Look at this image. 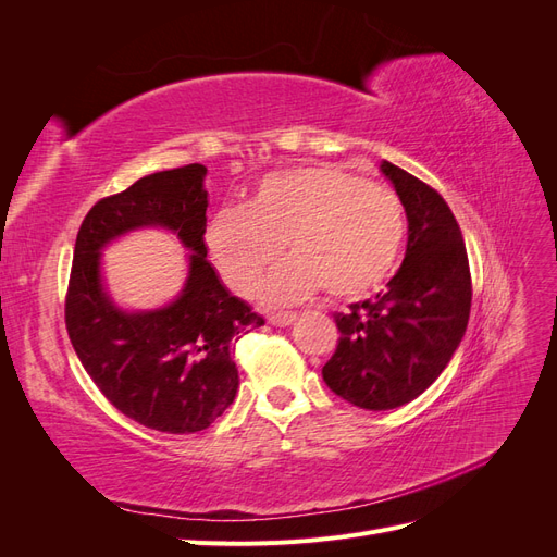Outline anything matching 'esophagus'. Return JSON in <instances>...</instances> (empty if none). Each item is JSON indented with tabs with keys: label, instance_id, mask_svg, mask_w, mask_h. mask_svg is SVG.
Segmentation results:
<instances>
[{
	"label": "esophagus",
	"instance_id": "esophagus-1",
	"mask_svg": "<svg viewBox=\"0 0 557 557\" xmlns=\"http://www.w3.org/2000/svg\"><path fill=\"white\" fill-rule=\"evenodd\" d=\"M295 313H276V315H269V323L276 325V327H288L295 323Z\"/></svg>",
	"mask_w": 557,
	"mask_h": 557
}]
</instances>
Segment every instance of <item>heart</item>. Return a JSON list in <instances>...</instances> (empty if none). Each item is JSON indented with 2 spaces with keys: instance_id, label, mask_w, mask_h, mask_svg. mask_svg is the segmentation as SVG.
I'll list each match as a JSON object with an SVG mask.
<instances>
[{
  "instance_id": "b5f03b06",
  "label": "heart",
  "mask_w": 557,
  "mask_h": 557,
  "mask_svg": "<svg viewBox=\"0 0 557 557\" xmlns=\"http://www.w3.org/2000/svg\"><path fill=\"white\" fill-rule=\"evenodd\" d=\"M407 234L399 197L330 164L267 174L244 209L215 211L205 227L211 262L248 295L281 242L290 258L260 283L267 305H293L320 285L334 299L374 293L393 272Z\"/></svg>"
}]
</instances>
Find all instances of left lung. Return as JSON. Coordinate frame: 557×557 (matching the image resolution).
I'll return each instance as SVG.
<instances>
[{"instance_id": "8db88e82", "label": "left lung", "mask_w": 557, "mask_h": 557, "mask_svg": "<svg viewBox=\"0 0 557 557\" xmlns=\"http://www.w3.org/2000/svg\"><path fill=\"white\" fill-rule=\"evenodd\" d=\"M381 172L407 211V252L385 293L334 315L342 336L323 367L332 393L369 411L409 404L440 379L471 307L462 232L444 197L387 160Z\"/></svg>"}]
</instances>
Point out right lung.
<instances>
[{"label": "right lung", "instance_id": "1", "mask_svg": "<svg viewBox=\"0 0 557 557\" xmlns=\"http://www.w3.org/2000/svg\"><path fill=\"white\" fill-rule=\"evenodd\" d=\"M205 178V164H185L97 201L78 230L64 307L72 346L102 395L170 434L207 430L223 416L239 387L232 344L264 325L207 258ZM137 228L172 231L189 250L182 293L156 310H123L103 278L101 250Z\"/></svg>", "mask_w": 557, "mask_h": 557}]
</instances>
